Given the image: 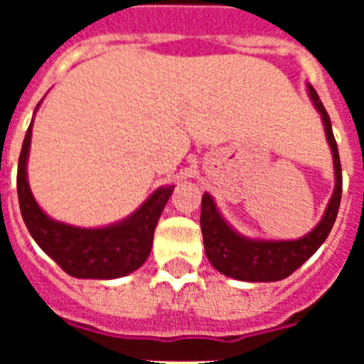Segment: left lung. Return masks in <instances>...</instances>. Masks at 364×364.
<instances>
[{"mask_svg": "<svg viewBox=\"0 0 364 364\" xmlns=\"http://www.w3.org/2000/svg\"><path fill=\"white\" fill-rule=\"evenodd\" d=\"M310 98L317 111L321 113L325 134H327L328 145L333 151L334 159V176H336V187H334L333 198L328 202V208L323 215L321 223L311 230L308 236L291 242H266V240H247L236 234L217 211V205L210 194L202 196V213H200V227L204 236V247L208 259L215 270L234 279L242 282H279L291 276L299 266H302L321 243L327 240L331 228H333L336 215H338L340 198H342V166H340V154L334 139L331 119L317 96L316 88L308 87Z\"/></svg>", "mask_w": 364, "mask_h": 364, "instance_id": "obj_1", "label": "left lung"}]
</instances>
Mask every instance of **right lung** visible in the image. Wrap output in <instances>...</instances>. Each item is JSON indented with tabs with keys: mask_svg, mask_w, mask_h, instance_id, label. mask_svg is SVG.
Listing matches in <instances>:
<instances>
[{
	"mask_svg": "<svg viewBox=\"0 0 364 364\" xmlns=\"http://www.w3.org/2000/svg\"><path fill=\"white\" fill-rule=\"evenodd\" d=\"M31 124L26 132L16 173L20 213L37 245L73 277L113 279L137 270L153 247V236L160 213L170 198L171 187H162L126 221L105 228H77L53 221L31 196L26 179L30 153Z\"/></svg>",
	"mask_w": 364,
	"mask_h": 364,
	"instance_id": "1",
	"label": "right lung"
}]
</instances>
